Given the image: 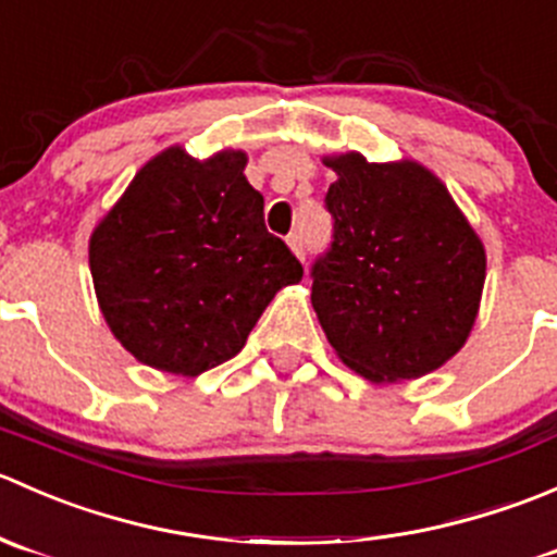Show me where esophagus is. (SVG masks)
<instances>
[{"label":"esophagus","instance_id":"34e87169","mask_svg":"<svg viewBox=\"0 0 557 557\" xmlns=\"http://www.w3.org/2000/svg\"><path fill=\"white\" fill-rule=\"evenodd\" d=\"M288 245H290V250H294L296 256H299L301 261H305V258H307V247H305V239H301V234H296V232L290 234Z\"/></svg>","mask_w":557,"mask_h":557}]
</instances>
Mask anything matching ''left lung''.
<instances>
[{
	"label": "left lung",
	"instance_id": "8db88e82",
	"mask_svg": "<svg viewBox=\"0 0 557 557\" xmlns=\"http://www.w3.org/2000/svg\"><path fill=\"white\" fill-rule=\"evenodd\" d=\"M331 245L314 258L312 307L331 347L367 380H412L463 347L485 250L445 185L423 166L325 159Z\"/></svg>",
	"mask_w": 557,
	"mask_h": 557
}]
</instances>
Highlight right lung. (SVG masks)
<instances>
[{
  "label": "right lung",
  "mask_w": 557,
  "mask_h": 557,
  "mask_svg": "<svg viewBox=\"0 0 557 557\" xmlns=\"http://www.w3.org/2000/svg\"><path fill=\"white\" fill-rule=\"evenodd\" d=\"M245 153L156 156L91 237L99 307L115 339L161 372L196 374L243 350L283 285L305 269L267 232Z\"/></svg>",
  "instance_id": "right-lung-1"
}]
</instances>
